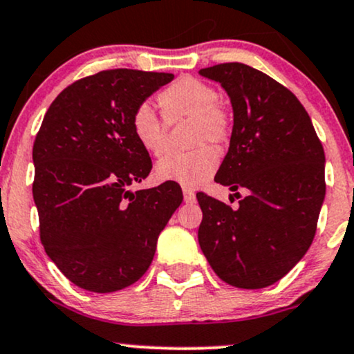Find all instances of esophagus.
Wrapping results in <instances>:
<instances>
[{
	"instance_id": "1",
	"label": "esophagus",
	"mask_w": 354,
	"mask_h": 354,
	"mask_svg": "<svg viewBox=\"0 0 354 354\" xmlns=\"http://www.w3.org/2000/svg\"><path fill=\"white\" fill-rule=\"evenodd\" d=\"M183 198H185V203H186V204H193V203H196V194L193 193V191H189V189L183 191Z\"/></svg>"
}]
</instances>
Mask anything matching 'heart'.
Returning <instances> with one entry per match:
<instances>
[{"mask_svg":"<svg viewBox=\"0 0 354 354\" xmlns=\"http://www.w3.org/2000/svg\"><path fill=\"white\" fill-rule=\"evenodd\" d=\"M218 100V91L193 75H181L160 92L158 104L165 117L168 120L189 118V145L198 148L186 155L160 160L155 166L156 181L196 189L212 176L218 155L204 143L221 145L231 135V117ZM131 131L147 153L158 156L163 151V123L151 105L142 104L135 109Z\"/></svg>","mask_w":354,"mask_h":354,"instance_id":"b5f03b06","label":"heart"}]
</instances>
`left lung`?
<instances>
[{"label":"left lung","mask_w":354,"mask_h":354,"mask_svg":"<svg viewBox=\"0 0 354 354\" xmlns=\"http://www.w3.org/2000/svg\"><path fill=\"white\" fill-rule=\"evenodd\" d=\"M227 93L232 105L229 150L214 181L239 198L232 209L203 193L198 241L221 280L263 288L301 261L325 201V151L293 93L241 62L199 71Z\"/></svg>","instance_id":"obj_1"}]
</instances>
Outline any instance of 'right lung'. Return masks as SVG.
I'll return each mask as SVG.
<instances>
[{
	"label": "right lung",
	"instance_id": "obj_1",
	"mask_svg": "<svg viewBox=\"0 0 354 354\" xmlns=\"http://www.w3.org/2000/svg\"><path fill=\"white\" fill-rule=\"evenodd\" d=\"M174 79L102 71L55 97L32 147V196L46 254L72 283L117 292L148 270L160 232L180 207L176 183L131 191L151 171L131 115Z\"/></svg>",
	"mask_w": 354,
	"mask_h": 354
}]
</instances>
